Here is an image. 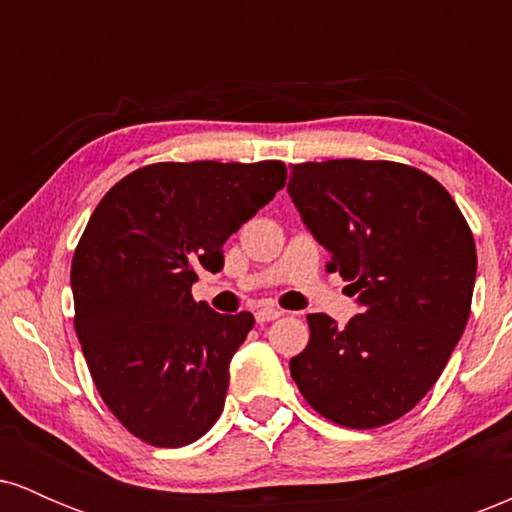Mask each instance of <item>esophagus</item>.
Masks as SVG:
<instances>
[{
    "label": "esophagus",
    "mask_w": 512,
    "mask_h": 512,
    "mask_svg": "<svg viewBox=\"0 0 512 512\" xmlns=\"http://www.w3.org/2000/svg\"><path fill=\"white\" fill-rule=\"evenodd\" d=\"M284 313H281L279 308H260L255 313V317H257V322H272V320H276V317H281Z\"/></svg>",
    "instance_id": "34e87169"
}]
</instances>
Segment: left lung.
Masks as SVG:
<instances>
[{"mask_svg": "<svg viewBox=\"0 0 512 512\" xmlns=\"http://www.w3.org/2000/svg\"><path fill=\"white\" fill-rule=\"evenodd\" d=\"M286 190L361 305L346 327L308 315L293 380L334 424H390L436 385L460 342L477 279L472 231L438 180L402 163H301Z\"/></svg>", "mask_w": 512, "mask_h": 512, "instance_id": "1", "label": "left lung"}]
</instances>
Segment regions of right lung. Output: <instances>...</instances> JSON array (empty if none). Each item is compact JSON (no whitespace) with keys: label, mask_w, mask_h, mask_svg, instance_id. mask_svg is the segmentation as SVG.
<instances>
[{"label":"right lung","mask_w":512,"mask_h":512,"mask_svg":"<svg viewBox=\"0 0 512 512\" xmlns=\"http://www.w3.org/2000/svg\"><path fill=\"white\" fill-rule=\"evenodd\" d=\"M286 185L281 161L154 163L101 199L74 250V327L103 402L156 448L214 426L228 366L255 325L192 298L199 269Z\"/></svg>","instance_id":"right-lung-1"}]
</instances>
